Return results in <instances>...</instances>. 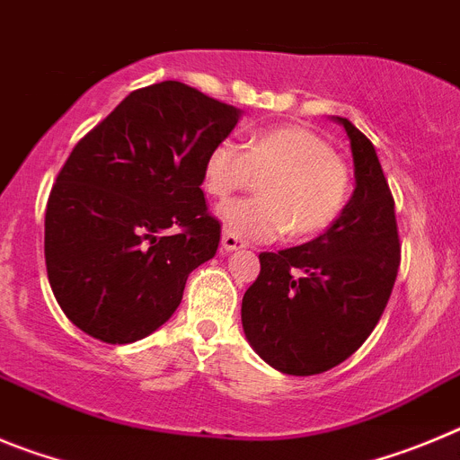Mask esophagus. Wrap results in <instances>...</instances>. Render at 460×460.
I'll return each mask as SVG.
<instances>
[{"instance_id": "obj_1", "label": "esophagus", "mask_w": 460, "mask_h": 460, "mask_svg": "<svg viewBox=\"0 0 460 460\" xmlns=\"http://www.w3.org/2000/svg\"><path fill=\"white\" fill-rule=\"evenodd\" d=\"M243 247L247 245L238 238V235H234L231 231H225V234H222V250L225 252H235V250H243Z\"/></svg>"}]
</instances>
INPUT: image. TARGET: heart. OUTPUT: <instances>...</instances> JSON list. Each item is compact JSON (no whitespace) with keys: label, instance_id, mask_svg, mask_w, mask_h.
Listing matches in <instances>:
<instances>
[{"label":"heart","instance_id":"1","mask_svg":"<svg viewBox=\"0 0 460 460\" xmlns=\"http://www.w3.org/2000/svg\"><path fill=\"white\" fill-rule=\"evenodd\" d=\"M261 183L259 199H234L217 215L238 238L268 243L291 231L309 238L334 225L349 201L350 172L328 142L300 126L256 132L247 151L220 142L204 163V190L225 199Z\"/></svg>","mask_w":460,"mask_h":460}]
</instances>
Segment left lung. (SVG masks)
Instances as JSON below:
<instances>
[{"label": "left lung", "instance_id": "left-lung-1", "mask_svg": "<svg viewBox=\"0 0 460 460\" xmlns=\"http://www.w3.org/2000/svg\"><path fill=\"white\" fill-rule=\"evenodd\" d=\"M355 190L334 225L305 245L261 252L243 296V330L263 362L288 376L332 369L374 332L399 272L394 199L376 148L349 119Z\"/></svg>", "mask_w": 460, "mask_h": 460}]
</instances>
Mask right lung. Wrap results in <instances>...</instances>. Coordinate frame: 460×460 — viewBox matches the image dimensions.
I'll use <instances>...</instances> for the list:
<instances>
[{
	"mask_svg": "<svg viewBox=\"0 0 460 460\" xmlns=\"http://www.w3.org/2000/svg\"><path fill=\"white\" fill-rule=\"evenodd\" d=\"M240 114L167 80L132 91L77 142L49 192L45 266L82 332L132 343L172 318L188 275L220 245L204 163Z\"/></svg>",
	"mask_w": 460,
	"mask_h": 460,
	"instance_id": "1",
	"label": "right lung"
}]
</instances>
